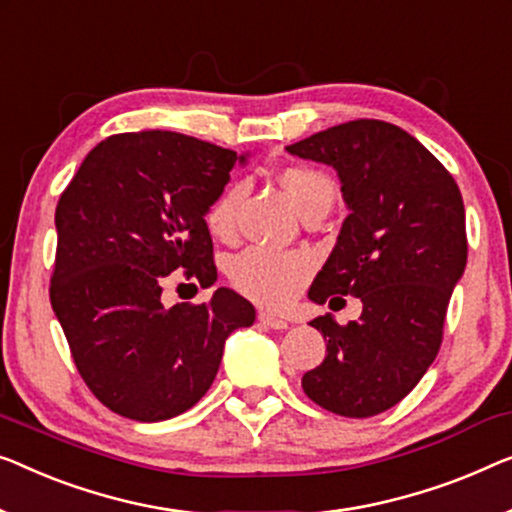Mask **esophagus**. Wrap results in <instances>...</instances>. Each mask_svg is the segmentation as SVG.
Returning a JSON list of instances; mask_svg holds the SVG:
<instances>
[{
	"label": "esophagus",
	"instance_id": "esophagus-1",
	"mask_svg": "<svg viewBox=\"0 0 512 512\" xmlns=\"http://www.w3.org/2000/svg\"><path fill=\"white\" fill-rule=\"evenodd\" d=\"M258 321H261L265 328H272V330H286L288 323L284 321V318H277L268 314V311H258Z\"/></svg>",
	"mask_w": 512,
	"mask_h": 512
}]
</instances>
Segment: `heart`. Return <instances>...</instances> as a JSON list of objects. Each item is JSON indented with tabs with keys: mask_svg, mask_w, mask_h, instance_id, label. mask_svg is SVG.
I'll list each match as a JSON object with an SVG mask.
<instances>
[{
	"mask_svg": "<svg viewBox=\"0 0 512 512\" xmlns=\"http://www.w3.org/2000/svg\"><path fill=\"white\" fill-rule=\"evenodd\" d=\"M281 189L305 214L309 207L335 201V182L323 170L309 166H288L277 175ZM242 203L240 184H228L205 212V224L219 240H231L238 231V210ZM314 272V261L300 251L247 249L231 265L233 286L256 305L281 309L295 300Z\"/></svg>",
	"mask_w": 512,
	"mask_h": 512,
	"instance_id": "heart-1",
	"label": "heart"
}]
</instances>
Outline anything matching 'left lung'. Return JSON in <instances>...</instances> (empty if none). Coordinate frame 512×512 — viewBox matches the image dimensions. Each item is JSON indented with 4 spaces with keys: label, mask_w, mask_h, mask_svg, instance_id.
Returning <instances> with one entry per match:
<instances>
[{
    "label": "left lung",
    "mask_w": 512,
    "mask_h": 512,
    "mask_svg": "<svg viewBox=\"0 0 512 512\" xmlns=\"http://www.w3.org/2000/svg\"><path fill=\"white\" fill-rule=\"evenodd\" d=\"M286 150L335 168L348 207L309 300L362 302L360 321L339 325L325 314L309 323L328 353L302 376V390L337 416H376L402 402L439 353L466 268L462 194L425 145L381 120L339 124Z\"/></svg>",
    "instance_id": "obj_1"
}]
</instances>
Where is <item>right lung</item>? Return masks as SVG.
Wrapping results in <instances>:
<instances>
[{"mask_svg":"<svg viewBox=\"0 0 512 512\" xmlns=\"http://www.w3.org/2000/svg\"><path fill=\"white\" fill-rule=\"evenodd\" d=\"M235 154L173 131L117 133L87 154L55 210L50 302L73 362L101 404L124 418H175L219 372L228 335L256 309L231 288L203 305L164 307L170 272L217 281L205 212Z\"/></svg>","mask_w":512,"mask_h":512,"instance_id":"obj_1","label":"right lung"}]
</instances>
